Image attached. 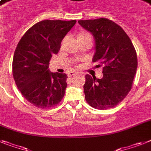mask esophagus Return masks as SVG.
<instances>
[{
  "label": "esophagus",
  "instance_id": "obj_1",
  "mask_svg": "<svg viewBox=\"0 0 151 151\" xmlns=\"http://www.w3.org/2000/svg\"><path fill=\"white\" fill-rule=\"evenodd\" d=\"M77 73H77V72H76V71H74V70H72V71L68 72V77H70H70H72V76L76 75Z\"/></svg>",
  "mask_w": 151,
  "mask_h": 151
}]
</instances>
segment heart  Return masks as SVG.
Returning a JSON list of instances; mask_svg holds the SVG:
<instances>
[{"label":"heart","instance_id":"b5f03b06","mask_svg":"<svg viewBox=\"0 0 151 151\" xmlns=\"http://www.w3.org/2000/svg\"><path fill=\"white\" fill-rule=\"evenodd\" d=\"M89 35V34H87V33H82V34H81L79 36H83V35Z\"/></svg>","mask_w":151,"mask_h":151}]
</instances>
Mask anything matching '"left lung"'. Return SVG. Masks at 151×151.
I'll return each mask as SVG.
<instances>
[{
	"label": "left lung",
	"instance_id": "obj_1",
	"mask_svg": "<svg viewBox=\"0 0 151 151\" xmlns=\"http://www.w3.org/2000/svg\"><path fill=\"white\" fill-rule=\"evenodd\" d=\"M92 33L95 40L93 62L103 67L101 79L85 76L83 91L87 104L95 109L114 107L132 88L137 68V57L134 45L121 27L109 19L78 21Z\"/></svg>",
	"mask_w": 151,
	"mask_h": 151
}]
</instances>
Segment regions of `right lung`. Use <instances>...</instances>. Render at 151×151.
Instances as JSON below:
<instances>
[{"label":"right lung","mask_w":151,"mask_h":151,"mask_svg":"<svg viewBox=\"0 0 151 151\" xmlns=\"http://www.w3.org/2000/svg\"><path fill=\"white\" fill-rule=\"evenodd\" d=\"M76 22L41 21L27 30L18 42L12 63L14 79L21 94L35 107L51 108L64 97L68 76L50 72L49 62Z\"/></svg>","instance_id":"add662e5"}]
</instances>
